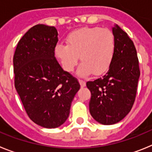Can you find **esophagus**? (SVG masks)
<instances>
[{"instance_id": "34e87169", "label": "esophagus", "mask_w": 152, "mask_h": 152, "mask_svg": "<svg viewBox=\"0 0 152 152\" xmlns=\"http://www.w3.org/2000/svg\"><path fill=\"white\" fill-rule=\"evenodd\" d=\"M79 82H80V86H81V87H85V85H86V82L85 81H84V80H79Z\"/></svg>"}]
</instances>
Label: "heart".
I'll use <instances>...</instances> for the list:
<instances>
[{"label": "heart", "instance_id": "b5f03b06", "mask_svg": "<svg viewBox=\"0 0 152 152\" xmlns=\"http://www.w3.org/2000/svg\"><path fill=\"white\" fill-rule=\"evenodd\" d=\"M66 44L58 43L56 54L64 69L72 72L80 60L77 73L87 76L100 75L110 66L113 57L115 38L107 28H84L70 33Z\"/></svg>", "mask_w": 152, "mask_h": 152}]
</instances>
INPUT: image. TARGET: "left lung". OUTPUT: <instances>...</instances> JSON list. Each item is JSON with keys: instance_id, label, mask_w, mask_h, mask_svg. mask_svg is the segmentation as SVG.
I'll use <instances>...</instances> for the list:
<instances>
[{"instance_id": "obj_1", "label": "left lung", "mask_w": 152, "mask_h": 152, "mask_svg": "<svg viewBox=\"0 0 152 152\" xmlns=\"http://www.w3.org/2000/svg\"><path fill=\"white\" fill-rule=\"evenodd\" d=\"M113 33L115 48L108 71L101 77L87 82L91 93L90 113L96 121L103 125L115 124L129 113L140 76L133 42L117 25L113 28Z\"/></svg>"}]
</instances>
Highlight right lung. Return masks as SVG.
I'll use <instances>...</instances> for the list:
<instances>
[{"label":"right lung","mask_w":152,"mask_h":152,"mask_svg":"<svg viewBox=\"0 0 152 152\" xmlns=\"http://www.w3.org/2000/svg\"><path fill=\"white\" fill-rule=\"evenodd\" d=\"M58 32L38 24L18 42L13 56L15 88L29 119L44 128L58 127L69 116L80 85L55 57Z\"/></svg>","instance_id":"right-lung-1"}]
</instances>
